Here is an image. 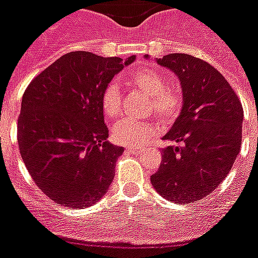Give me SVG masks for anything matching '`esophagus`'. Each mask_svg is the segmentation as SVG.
Segmentation results:
<instances>
[{
  "mask_svg": "<svg viewBox=\"0 0 258 258\" xmlns=\"http://www.w3.org/2000/svg\"><path fill=\"white\" fill-rule=\"evenodd\" d=\"M126 150L129 153H132V154H140L141 153V149L137 148V146H127Z\"/></svg>",
  "mask_w": 258,
  "mask_h": 258,
  "instance_id": "1",
  "label": "esophagus"
}]
</instances>
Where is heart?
I'll use <instances>...</instances> for the list:
<instances>
[{
	"label": "heart",
	"instance_id": "1",
	"mask_svg": "<svg viewBox=\"0 0 258 258\" xmlns=\"http://www.w3.org/2000/svg\"><path fill=\"white\" fill-rule=\"evenodd\" d=\"M126 82L150 97V109L162 120L170 121L178 116L182 108V97L178 91L167 88V79L162 72L152 68H141L127 75ZM101 108L108 118H114L120 114L121 95L114 82L109 83L103 91ZM158 132L159 125L155 121L140 122L122 118L114 125L113 140L117 144L140 146Z\"/></svg>",
	"mask_w": 258,
	"mask_h": 258
}]
</instances>
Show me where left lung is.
<instances>
[{
	"label": "left lung",
	"mask_w": 258,
	"mask_h": 258,
	"mask_svg": "<svg viewBox=\"0 0 258 258\" xmlns=\"http://www.w3.org/2000/svg\"><path fill=\"white\" fill-rule=\"evenodd\" d=\"M157 63L179 78L183 103L163 136L169 146L161 150L163 159L150 182L169 202L192 203L207 198L235 163L241 146L242 105L224 76L207 61L169 54Z\"/></svg>",
	"instance_id": "obj_1"
}]
</instances>
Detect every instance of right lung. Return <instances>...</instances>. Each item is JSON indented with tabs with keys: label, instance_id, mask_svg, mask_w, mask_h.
<instances>
[{
	"label": "right lung",
	"instance_id": "right-lung-1",
	"mask_svg": "<svg viewBox=\"0 0 258 258\" xmlns=\"http://www.w3.org/2000/svg\"><path fill=\"white\" fill-rule=\"evenodd\" d=\"M136 60L88 51L60 56L30 83L18 117V145L30 175L55 203L89 207L105 195L124 148L106 141L101 95Z\"/></svg>",
	"mask_w": 258,
	"mask_h": 258
}]
</instances>
